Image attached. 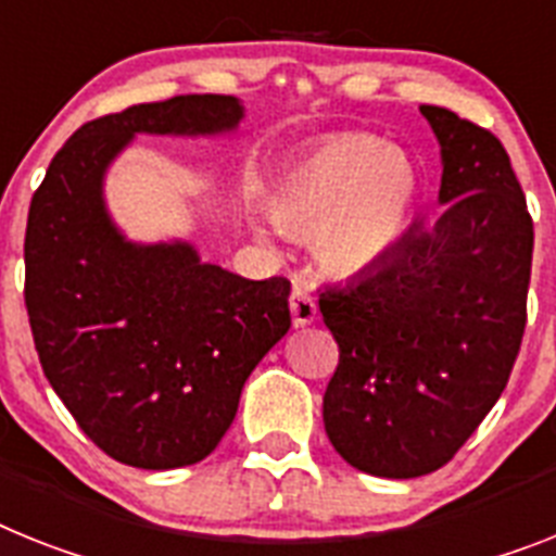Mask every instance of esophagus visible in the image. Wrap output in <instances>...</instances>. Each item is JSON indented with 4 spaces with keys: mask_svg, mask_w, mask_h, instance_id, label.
Segmentation results:
<instances>
[{
    "mask_svg": "<svg viewBox=\"0 0 556 556\" xmlns=\"http://www.w3.org/2000/svg\"><path fill=\"white\" fill-rule=\"evenodd\" d=\"M288 307H291V319H293V328H307L311 321H316V302L314 296L302 288H293L291 300H288Z\"/></svg>",
    "mask_w": 556,
    "mask_h": 556,
    "instance_id": "34e87169",
    "label": "esophagus"
}]
</instances>
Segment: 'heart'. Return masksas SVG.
Returning <instances> with one entry per match:
<instances>
[{
  "mask_svg": "<svg viewBox=\"0 0 556 556\" xmlns=\"http://www.w3.org/2000/svg\"><path fill=\"white\" fill-rule=\"evenodd\" d=\"M418 194L421 177L407 152L376 135H336L279 175L274 220L291 235H314L325 270L362 277L399 249Z\"/></svg>",
  "mask_w": 556,
  "mask_h": 556,
  "instance_id": "obj_1",
  "label": "heart"
}]
</instances>
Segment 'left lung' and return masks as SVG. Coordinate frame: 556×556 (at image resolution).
<instances>
[{
    "label": "left lung",
    "instance_id": "left-lung-1",
    "mask_svg": "<svg viewBox=\"0 0 556 556\" xmlns=\"http://www.w3.org/2000/svg\"><path fill=\"white\" fill-rule=\"evenodd\" d=\"M421 115L441 143L444 214L319 296L339 344L325 432L358 472L395 480L441 469L501 399L523 342L534 249L503 143L444 106Z\"/></svg>",
    "mask_w": 556,
    "mask_h": 556
}]
</instances>
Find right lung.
<instances>
[{
  "label": "right lung",
  "instance_id": "right-lung-1",
  "mask_svg": "<svg viewBox=\"0 0 556 556\" xmlns=\"http://www.w3.org/2000/svg\"><path fill=\"white\" fill-rule=\"evenodd\" d=\"M235 96H177L76 129L30 200L25 305L41 370L92 444L138 469L212 455L245 379L291 328L286 277L245 279L186 240L135 242L104 198L135 135H228Z\"/></svg>",
  "mask_w": 556,
  "mask_h": 556
}]
</instances>
